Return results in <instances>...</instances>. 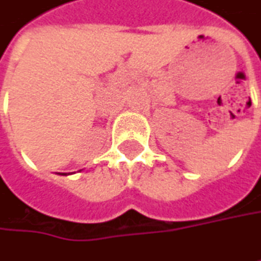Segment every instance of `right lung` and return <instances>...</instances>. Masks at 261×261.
Segmentation results:
<instances>
[{"label": "right lung", "mask_w": 261, "mask_h": 261, "mask_svg": "<svg viewBox=\"0 0 261 261\" xmlns=\"http://www.w3.org/2000/svg\"><path fill=\"white\" fill-rule=\"evenodd\" d=\"M62 175H67V173H62Z\"/></svg>", "instance_id": "right-lung-1"}]
</instances>
